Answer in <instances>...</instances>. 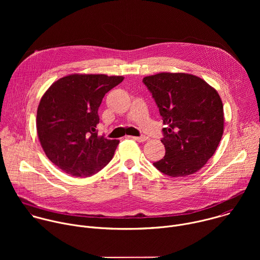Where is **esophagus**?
Wrapping results in <instances>:
<instances>
[{
  "label": "esophagus",
  "instance_id": "1",
  "mask_svg": "<svg viewBox=\"0 0 260 260\" xmlns=\"http://www.w3.org/2000/svg\"><path fill=\"white\" fill-rule=\"evenodd\" d=\"M128 138H131V139H133V140H135L137 142H145V141L148 140V138L145 137V136H142V137H128Z\"/></svg>",
  "mask_w": 260,
  "mask_h": 260
}]
</instances>
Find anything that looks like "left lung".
<instances>
[{"label":"left lung","mask_w":260,"mask_h":260,"mask_svg":"<svg viewBox=\"0 0 260 260\" xmlns=\"http://www.w3.org/2000/svg\"><path fill=\"white\" fill-rule=\"evenodd\" d=\"M159 109L166 155L153 166L170 177L200 171L223 135V104L217 90L187 73H158L143 79Z\"/></svg>","instance_id":"8db88e82"}]
</instances>
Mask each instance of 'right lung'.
Masks as SVG:
<instances>
[{
  "mask_svg": "<svg viewBox=\"0 0 260 260\" xmlns=\"http://www.w3.org/2000/svg\"><path fill=\"white\" fill-rule=\"evenodd\" d=\"M123 76L71 74L45 91L37 110V133L46 156L74 177L96 174L112 159L118 140L98 136V110Z\"/></svg>",
  "mask_w": 260,
  "mask_h": 260,
  "instance_id": "add662e5",
  "label": "right lung"
}]
</instances>
